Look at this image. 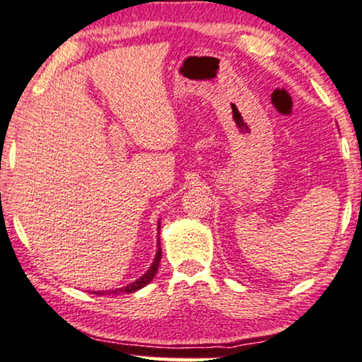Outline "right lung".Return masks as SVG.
Here are the masks:
<instances>
[{
    "instance_id": "right-lung-1",
    "label": "right lung",
    "mask_w": 362,
    "mask_h": 362,
    "mask_svg": "<svg viewBox=\"0 0 362 362\" xmlns=\"http://www.w3.org/2000/svg\"><path fill=\"white\" fill-rule=\"evenodd\" d=\"M159 262H160V243H159V238H158V253H156V258H154L153 265L149 267V270H147L146 274L141 276V279H137L136 282L129 284V285H126V287H122V288L112 290V293H132V292H136V290L146 287V285L154 279L156 272H158V269H159ZM93 293L100 296V293H104V292H93Z\"/></svg>"
}]
</instances>
